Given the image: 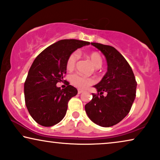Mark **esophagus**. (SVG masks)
<instances>
[{
    "label": "esophagus",
    "mask_w": 160,
    "mask_h": 160,
    "mask_svg": "<svg viewBox=\"0 0 160 160\" xmlns=\"http://www.w3.org/2000/svg\"><path fill=\"white\" fill-rule=\"evenodd\" d=\"M82 92V90H80V89H78V93L79 94H81Z\"/></svg>",
    "instance_id": "esophagus-1"
}]
</instances>
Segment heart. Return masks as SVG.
Masks as SVG:
<instances>
[{"label": "heart", "mask_w": 160, "mask_h": 160, "mask_svg": "<svg viewBox=\"0 0 160 160\" xmlns=\"http://www.w3.org/2000/svg\"><path fill=\"white\" fill-rule=\"evenodd\" d=\"M87 58H88L92 62L93 66L95 68L101 67L102 64V58L98 52H92L87 54ZM79 59L78 52H74L68 56L67 60H66V69L68 71H72L75 67L77 61ZM71 82L74 85V86L78 87L79 88L84 89L89 86L90 85L94 83V80L92 78H86V77L80 75L78 74H74L71 76L70 78Z\"/></svg>", "instance_id": "obj_1"}]
</instances>
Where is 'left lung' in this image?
Instances as JSON below:
<instances>
[{
  "label": "left lung",
  "mask_w": 160,
  "mask_h": 160,
  "mask_svg": "<svg viewBox=\"0 0 160 160\" xmlns=\"http://www.w3.org/2000/svg\"><path fill=\"white\" fill-rule=\"evenodd\" d=\"M91 44L106 57L108 68L101 81L94 86L98 94H92V100L85 106V110L92 122L111 127L130 112L136 97V79L128 62L116 48L98 43Z\"/></svg>",
  "instance_id": "8db88e82"
}]
</instances>
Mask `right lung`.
<instances>
[{"label":"right lung","instance_id":"1","mask_svg":"<svg viewBox=\"0 0 160 160\" xmlns=\"http://www.w3.org/2000/svg\"><path fill=\"white\" fill-rule=\"evenodd\" d=\"M89 44L74 39L59 40L45 48L34 60L24 82V97L29 113L38 124L50 127L65 117L68 101L78 94V90L68 81L63 89L56 85L63 81L68 56Z\"/></svg>","mask_w":160,"mask_h":160}]
</instances>
